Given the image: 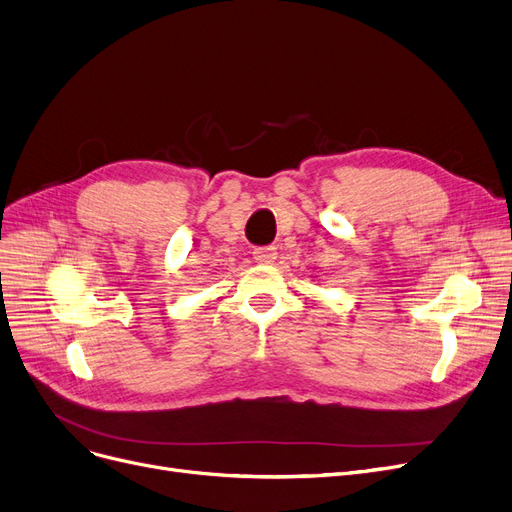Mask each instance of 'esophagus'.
<instances>
[{
  "label": "esophagus",
  "mask_w": 512,
  "mask_h": 512,
  "mask_svg": "<svg viewBox=\"0 0 512 512\" xmlns=\"http://www.w3.org/2000/svg\"><path fill=\"white\" fill-rule=\"evenodd\" d=\"M276 247H257L255 251H253V259L257 261V263H272L274 259H276Z\"/></svg>",
  "instance_id": "esophagus-1"
}]
</instances>
